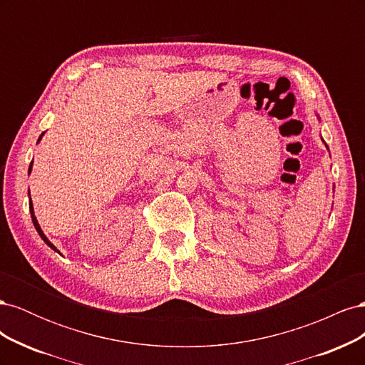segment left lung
I'll use <instances>...</instances> for the list:
<instances>
[{
    "instance_id": "1",
    "label": "left lung",
    "mask_w": 365,
    "mask_h": 365,
    "mask_svg": "<svg viewBox=\"0 0 365 365\" xmlns=\"http://www.w3.org/2000/svg\"><path fill=\"white\" fill-rule=\"evenodd\" d=\"M326 148H327V146H326Z\"/></svg>"
}]
</instances>
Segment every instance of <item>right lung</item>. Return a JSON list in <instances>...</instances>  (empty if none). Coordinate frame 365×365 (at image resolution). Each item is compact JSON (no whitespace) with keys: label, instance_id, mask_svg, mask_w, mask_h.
Masks as SVG:
<instances>
[{"label":"right lung","instance_id":"add662e5","mask_svg":"<svg viewBox=\"0 0 365 365\" xmlns=\"http://www.w3.org/2000/svg\"><path fill=\"white\" fill-rule=\"evenodd\" d=\"M41 137H42V135H41ZM41 137H39V140H41ZM39 140H38V141H39ZM30 170H31V164H30L29 173H30ZM30 213H31V220H33V225H35V228H36V231H38V235L41 236V239H42L43 242H46V244H47L50 248H53L54 251H58V250H56V247H54V245L51 244V242H50V240L46 237V235L42 233V230H41V227H39V224H38V220H36V217H35V213H33V205H31V200H30ZM58 252H59V251H58Z\"/></svg>","mask_w":365,"mask_h":365}]
</instances>
